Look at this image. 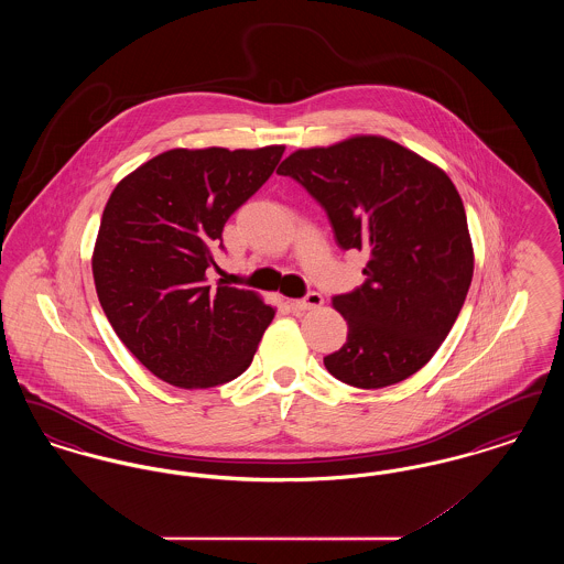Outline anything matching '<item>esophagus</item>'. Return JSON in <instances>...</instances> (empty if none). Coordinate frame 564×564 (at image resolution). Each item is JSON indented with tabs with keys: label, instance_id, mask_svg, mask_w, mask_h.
Instances as JSON below:
<instances>
[{
	"label": "esophagus",
	"instance_id": "34e87169",
	"mask_svg": "<svg viewBox=\"0 0 564 564\" xmlns=\"http://www.w3.org/2000/svg\"><path fill=\"white\" fill-rule=\"evenodd\" d=\"M323 304V295L319 292H308L302 300H294L292 306L295 311H313L319 308Z\"/></svg>",
	"mask_w": 564,
	"mask_h": 564
}]
</instances>
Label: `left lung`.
<instances>
[{
	"mask_svg": "<svg viewBox=\"0 0 564 564\" xmlns=\"http://www.w3.org/2000/svg\"><path fill=\"white\" fill-rule=\"evenodd\" d=\"M329 217L343 249H364L366 281L332 297L343 349L323 357L350 387L382 389L419 372L455 325L474 276L463 200L451 177L400 143L361 134L297 150L276 169Z\"/></svg>",
	"mask_w": 564,
	"mask_h": 564,
	"instance_id": "left-lung-1",
	"label": "left lung"
}]
</instances>
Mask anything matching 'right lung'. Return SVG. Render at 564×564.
Wrapping results in <instances>:
<instances>
[{"mask_svg":"<svg viewBox=\"0 0 564 564\" xmlns=\"http://www.w3.org/2000/svg\"><path fill=\"white\" fill-rule=\"evenodd\" d=\"M285 145L169 150L109 196L93 276L118 338L164 382L209 389L241 376L274 308L209 285L228 217L267 184Z\"/></svg>","mask_w":564,"mask_h":564,"instance_id":"obj_1","label":"right lung"}]
</instances>
